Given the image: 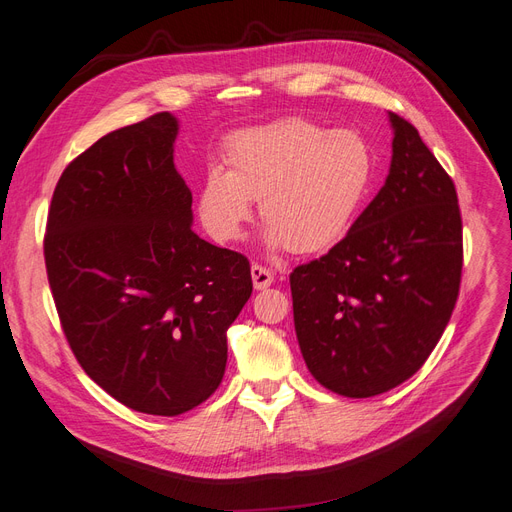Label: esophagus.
Instances as JSON below:
<instances>
[{"mask_svg":"<svg viewBox=\"0 0 512 512\" xmlns=\"http://www.w3.org/2000/svg\"><path fill=\"white\" fill-rule=\"evenodd\" d=\"M252 281L256 290H267L273 283V273L262 264H252Z\"/></svg>","mask_w":512,"mask_h":512,"instance_id":"esophagus-1","label":"esophagus"}]
</instances>
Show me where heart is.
<instances>
[{"label": "heart", "mask_w": 512, "mask_h": 512, "mask_svg": "<svg viewBox=\"0 0 512 512\" xmlns=\"http://www.w3.org/2000/svg\"><path fill=\"white\" fill-rule=\"evenodd\" d=\"M224 168L201 182L197 214L218 243L239 239L252 199L267 222L264 241L294 254H319L349 233L374 178V153L351 130H325L288 117L235 132Z\"/></svg>", "instance_id": "b5f03b06"}]
</instances>
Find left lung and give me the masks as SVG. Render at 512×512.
Here are the masks:
<instances>
[{"label": "left lung", "mask_w": 512, "mask_h": 512, "mask_svg": "<svg viewBox=\"0 0 512 512\" xmlns=\"http://www.w3.org/2000/svg\"><path fill=\"white\" fill-rule=\"evenodd\" d=\"M384 187L342 241L290 275L294 325L313 378L353 399L412 378L460 292L462 218L452 178L418 130L388 113Z\"/></svg>", "instance_id": "left-lung-1"}]
</instances>
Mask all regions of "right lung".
<instances>
[{
	"mask_svg": "<svg viewBox=\"0 0 512 512\" xmlns=\"http://www.w3.org/2000/svg\"><path fill=\"white\" fill-rule=\"evenodd\" d=\"M178 119L157 113L96 140L52 195L44 256L60 325L84 372L142 414L206 401L227 330L252 296L245 256L193 233L174 166Z\"/></svg>",
	"mask_w": 512,
	"mask_h": 512,
	"instance_id": "1",
	"label": "right lung"
}]
</instances>
